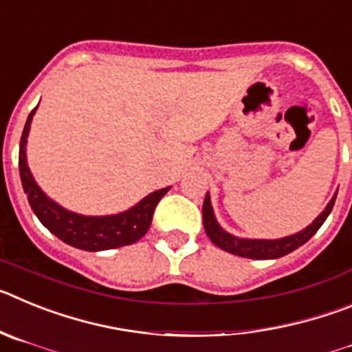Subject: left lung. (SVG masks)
<instances>
[{
    "instance_id": "1",
    "label": "left lung",
    "mask_w": 352,
    "mask_h": 352,
    "mask_svg": "<svg viewBox=\"0 0 352 352\" xmlns=\"http://www.w3.org/2000/svg\"><path fill=\"white\" fill-rule=\"evenodd\" d=\"M335 199H337V192H335V195L328 203V206L324 208V211L310 226H307L303 231L296 232V234L285 236V238L280 239H247L238 238V236H232L227 231H223L222 227L219 226V222H217V219H214L210 194H206L203 204L204 231H206L208 238L211 239V243H214L219 248H222V250L229 252V254L247 257V259H278V257L287 256L292 250L300 248L301 245L307 243L319 231V227L324 223V220L328 219V214L333 210Z\"/></svg>"
}]
</instances>
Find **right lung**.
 I'll use <instances>...</instances> for the list:
<instances>
[{"instance_id": "add662e5", "label": "right lung", "mask_w": 352, "mask_h": 352, "mask_svg": "<svg viewBox=\"0 0 352 352\" xmlns=\"http://www.w3.org/2000/svg\"><path fill=\"white\" fill-rule=\"evenodd\" d=\"M36 109L31 111L28 116L26 125L19 146V173L23 182L24 194L28 195L30 206L33 213L38 217L40 222L47 227L54 236L80 250L98 252L111 250V248L132 245L148 232L151 220H153L155 208L158 201L169 192L170 186L162 188L146 195L141 203H138L130 210L118 214H107V217H84V214L74 213L65 210L52 199L43 194L42 188L36 185L35 178L31 176V170L26 162V141L30 133L31 120Z\"/></svg>"}]
</instances>
